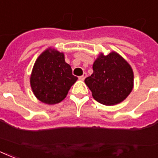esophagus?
Wrapping results in <instances>:
<instances>
[{"label": "esophagus", "mask_w": 158, "mask_h": 158, "mask_svg": "<svg viewBox=\"0 0 158 158\" xmlns=\"http://www.w3.org/2000/svg\"><path fill=\"white\" fill-rule=\"evenodd\" d=\"M86 77V73H83V75H82V76H81L80 77H79V79H80L81 81H84Z\"/></svg>", "instance_id": "1"}]
</instances>
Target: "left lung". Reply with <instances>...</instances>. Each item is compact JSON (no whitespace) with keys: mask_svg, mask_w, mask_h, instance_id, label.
I'll list each match as a JSON object with an SVG mask.
<instances>
[{"mask_svg":"<svg viewBox=\"0 0 158 158\" xmlns=\"http://www.w3.org/2000/svg\"><path fill=\"white\" fill-rule=\"evenodd\" d=\"M93 73L85 83L98 102L113 106L125 100L134 86V74L131 65L117 52L108 55L100 53L92 65Z\"/></svg>","mask_w":158,"mask_h":158,"instance_id":"obj_1","label":"left lung"}]
</instances>
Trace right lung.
I'll return each mask as SVG.
<instances>
[{"instance_id":"right-lung-1","label":"right lung","mask_w":158,"mask_h":158,"mask_svg":"<svg viewBox=\"0 0 158 158\" xmlns=\"http://www.w3.org/2000/svg\"><path fill=\"white\" fill-rule=\"evenodd\" d=\"M77 77L65 61V55L52 47L41 52L33 66L30 84L40 102L54 105L66 98Z\"/></svg>"}]
</instances>
